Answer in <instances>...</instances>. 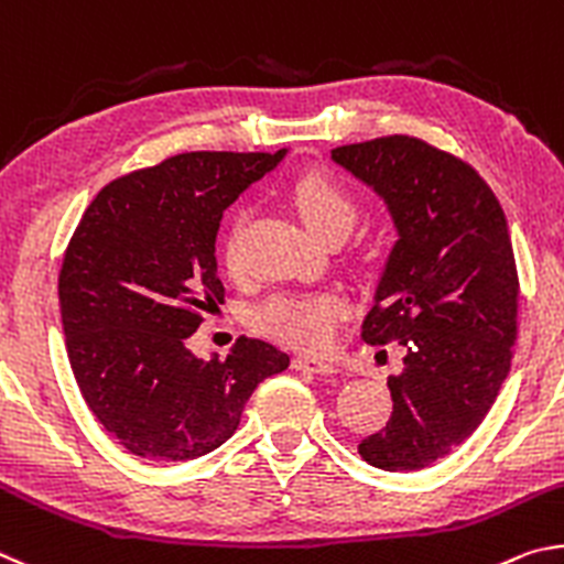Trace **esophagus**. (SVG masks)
Instances as JSON below:
<instances>
[{
    "mask_svg": "<svg viewBox=\"0 0 564 564\" xmlns=\"http://www.w3.org/2000/svg\"><path fill=\"white\" fill-rule=\"evenodd\" d=\"M292 367L297 369V371L324 373V377H332V373L339 371L337 367H334L332 361H322V359H314V357H294V359H292Z\"/></svg>",
    "mask_w": 564,
    "mask_h": 564,
    "instance_id": "34e87169",
    "label": "esophagus"
}]
</instances>
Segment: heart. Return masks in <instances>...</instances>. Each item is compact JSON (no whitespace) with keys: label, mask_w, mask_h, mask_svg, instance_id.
Returning a JSON list of instances; mask_svg holds the SVG:
<instances>
[{"label":"heart","mask_w":564,"mask_h":564,"mask_svg":"<svg viewBox=\"0 0 564 564\" xmlns=\"http://www.w3.org/2000/svg\"><path fill=\"white\" fill-rule=\"evenodd\" d=\"M290 197L312 232L324 237L332 230H351L357 223V203L324 173H304L290 187ZM240 223L237 215L225 240V262L230 270L240 260ZM347 304L337 292H276L252 314V324L262 334L294 344L300 349H324L334 337Z\"/></svg>","instance_id":"b5f03b06"}]
</instances>
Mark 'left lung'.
<instances>
[{
  "instance_id": "8db88e82",
  "label": "left lung",
  "mask_w": 564,
  "mask_h": 564,
  "mask_svg": "<svg viewBox=\"0 0 564 564\" xmlns=\"http://www.w3.org/2000/svg\"><path fill=\"white\" fill-rule=\"evenodd\" d=\"M332 161L383 197L399 232L361 339L406 357L387 429L359 453L381 470L426 468L480 426L510 371L520 284L506 213L476 167L421 138L339 145Z\"/></svg>"
}]
</instances>
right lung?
I'll use <instances>...</instances> for the list:
<instances>
[{
	"label": "right lung",
	"instance_id": "add662e5",
	"mask_svg": "<svg viewBox=\"0 0 564 564\" xmlns=\"http://www.w3.org/2000/svg\"><path fill=\"white\" fill-rule=\"evenodd\" d=\"M284 158L195 151L101 187L58 272L68 364L98 423L155 463L232 436L257 383L290 367L262 339L197 359L185 339L225 302L215 237L227 205Z\"/></svg>",
	"mask_w": 564,
	"mask_h": 564
}]
</instances>
